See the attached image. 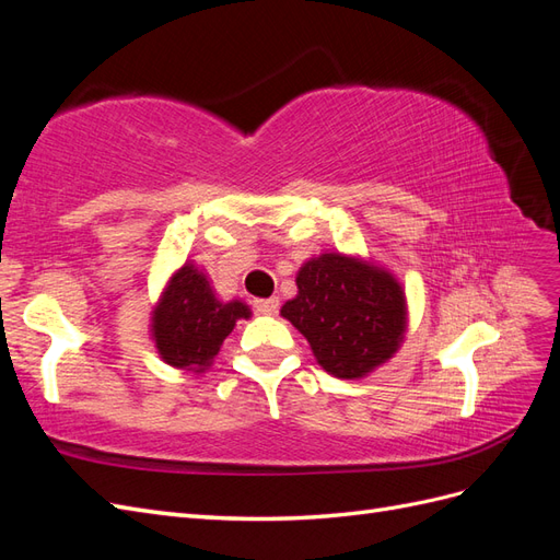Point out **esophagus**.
Returning a JSON list of instances; mask_svg holds the SVG:
<instances>
[{"label":"esophagus","instance_id":"obj_1","mask_svg":"<svg viewBox=\"0 0 560 560\" xmlns=\"http://www.w3.org/2000/svg\"><path fill=\"white\" fill-rule=\"evenodd\" d=\"M278 306H280V301H278L276 296L254 301V311H257L259 315H276V313H278Z\"/></svg>","mask_w":560,"mask_h":560}]
</instances>
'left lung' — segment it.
I'll return each instance as SVG.
<instances>
[{
	"label": "left lung",
	"mask_w": 560,
	"mask_h": 560,
	"mask_svg": "<svg viewBox=\"0 0 560 560\" xmlns=\"http://www.w3.org/2000/svg\"><path fill=\"white\" fill-rule=\"evenodd\" d=\"M299 296L282 317L308 338L322 369L360 378L389 360L406 329L399 282L376 266L343 254H322L299 270Z\"/></svg>",
	"instance_id": "1"
}]
</instances>
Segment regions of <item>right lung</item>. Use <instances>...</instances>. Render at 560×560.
<instances>
[{
	"mask_svg": "<svg viewBox=\"0 0 560 560\" xmlns=\"http://www.w3.org/2000/svg\"><path fill=\"white\" fill-rule=\"evenodd\" d=\"M241 317H249L245 303L217 301L206 276L186 264L167 284L151 327L167 364L200 374Z\"/></svg>",
	"mask_w": 560,
	"mask_h": 560,
	"instance_id": "add662e5",
	"label": "right lung"
}]
</instances>
